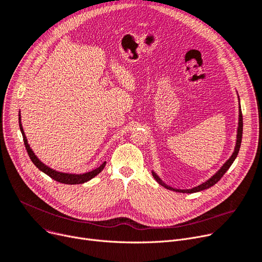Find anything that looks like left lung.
Wrapping results in <instances>:
<instances>
[{
  "label": "left lung",
  "instance_id": "left-lung-1",
  "mask_svg": "<svg viewBox=\"0 0 262 262\" xmlns=\"http://www.w3.org/2000/svg\"><path fill=\"white\" fill-rule=\"evenodd\" d=\"M238 98H239V96H238ZM239 102H240V100H239ZM239 105H240V103H239ZM242 132H243V119H242L241 107L239 106V123H238V129H237V141H236V146H235V149H233L232 155H231L230 158L223 164V166L221 167V169H220L213 176H211L208 181H206L205 183H203V184H201V185H199V186H196V187H194V188H192V189H186V190L175 189V188H172V187H170V186L164 184V183L160 180L159 176H158L154 171H152V174H153L154 178L157 181V183H158L159 185H161L162 187L167 188V189H169V190L180 192V193H194V192H199V191H203V190H205V189H208V188L212 187L213 185H215L220 180H221L222 176H223V175L226 173V171L230 168L232 162L235 161V159H236V157H237V155H238V153H239L240 146H241Z\"/></svg>",
  "mask_w": 262,
  "mask_h": 262
}]
</instances>
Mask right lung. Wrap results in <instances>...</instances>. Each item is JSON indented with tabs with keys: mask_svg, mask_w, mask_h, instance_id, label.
Wrapping results in <instances>:
<instances>
[{
	"mask_svg": "<svg viewBox=\"0 0 262 262\" xmlns=\"http://www.w3.org/2000/svg\"><path fill=\"white\" fill-rule=\"evenodd\" d=\"M19 126H20V130L22 133V136H23V140H24V145H25V148L27 150V153H29V156L31 158V160L33 161V163L35 164V166L40 170L42 171L43 173H46L47 175H49L51 178H53L54 181H56L58 183H61V184H67V185H77V184H84L88 181H90L91 178H93L94 176L98 175L104 168H105V164L106 162H103L101 166L99 168H96L90 172H87V173H82V174H71V173H63V172H58L56 170H53L51 169L50 167L46 166V164L40 161L38 159V157L34 154V152L32 150L30 144L27 143V139L25 137V134H24V130H23V127H22V123H21V115L19 113Z\"/></svg>",
	"mask_w": 262,
	"mask_h": 262,
	"instance_id": "1",
	"label": "right lung"
}]
</instances>
